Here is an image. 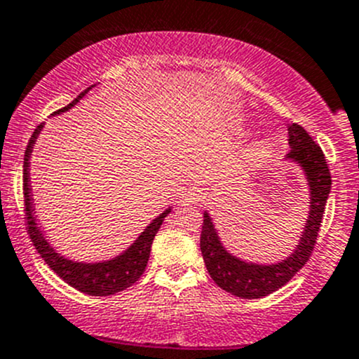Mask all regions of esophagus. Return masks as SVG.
Segmentation results:
<instances>
[{
	"instance_id": "1",
	"label": "esophagus",
	"mask_w": 359,
	"mask_h": 359,
	"mask_svg": "<svg viewBox=\"0 0 359 359\" xmlns=\"http://www.w3.org/2000/svg\"><path fill=\"white\" fill-rule=\"evenodd\" d=\"M200 200V193L196 189H189L186 191L182 195V200L180 202L184 203V205H193V203H196Z\"/></svg>"
}]
</instances>
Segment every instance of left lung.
Here are the masks:
<instances>
[{
	"label": "left lung",
	"instance_id": "8db88e82",
	"mask_svg": "<svg viewBox=\"0 0 359 359\" xmlns=\"http://www.w3.org/2000/svg\"><path fill=\"white\" fill-rule=\"evenodd\" d=\"M289 147L287 157L301 164L304 170L308 186H310V212L299 244L290 257L271 266L248 264L230 255L223 248L216 229L209 214H203L202 236H200V250L207 271L219 289L233 294L243 299H259L269 296L274 290L289 283L294 274L308 262L316 248L323 223L324 209L331 191V173L324 152L310 134L297 123L289 126Z\"/></svg>",
	"mask_w": 359,
	"mask_h": 359
}]
</instances>
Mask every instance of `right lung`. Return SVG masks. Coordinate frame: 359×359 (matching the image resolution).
Returning <instances> with one entry per match:
<instances>
[{"instance_id": "right-lung-1", "label": "right lung", "mask_w": 359, "mask_h": 359, "mask_svg": "<svg viewBox=\"0 0 359 359\" xmlns=\"http://www.w3.org/2000/svg\"><path fill=\"white\" fill-rule=\"evenodd\" d=\"M92 88V86H90ZM86 88L85 92L79 93L76 99L70 104H67L65 108L58 109L56 113H63L67 109H70L74 104L78 102L85 93H88ZM42 130V123L36 126V129L33 130L32 138H29L28 147H26L25 152V164H22V193H25V216H26V230H28V236L32 239L33 246L39 251L40 257L46 260L49 267L62 278L65 283H69L70 287H74L76 290L83 294H88V296H111V294L122 292L127 287H130L134 281H138L140 276L145 273L147 262H149L150 257V248H152V241L156 237L157 230L163 225L164 217L172 212V209H166L163 214L156 217V219L150 223L145 229V232L134 241L133 246L127 251H123L122 255H118L116 259L108 260V262H97V264H79L72 262V260H67L65 257H62L60 253H56L51 248V244L46 241L43 233L40 232V229L36 226L35 216H33V207H32V187H29V156H32V149L36 142V136Z\"/></svg>"}]
</instances>
